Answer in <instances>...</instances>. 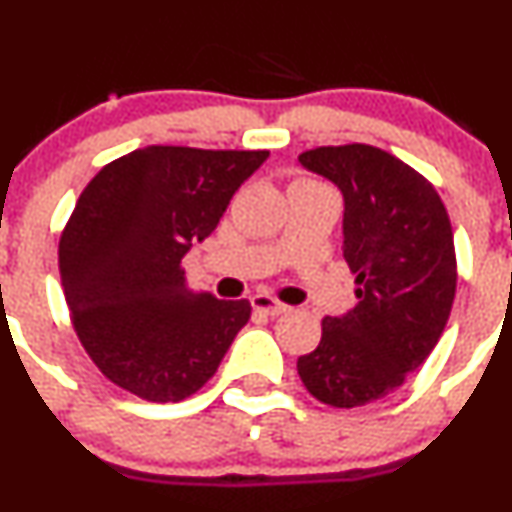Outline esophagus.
Here are the masks:
<instances>
[{"label": "esophagus", "mask_w": 512, "mask_h": 512, "mask_svg": "<svg viewBox=\"0 0 512 512\" xmlns=\"http://www.w3.org/2000/svg\"><path fill=\"white\" fill-rule=\"evenodd\" d=\"M252 309L260 314H265V317H280V314L287 312V304L277 302L275 297H270V294H255L252 297Z\"/></svg>", "instance_id": "34e87169"}]
</instances>
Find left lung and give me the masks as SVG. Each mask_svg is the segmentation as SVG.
Segmentation results:
<instances>
[{"label":"left lung","mask_w":512,"mask_h":512,"mask_svg":"<svg viewBox=\"0 0 512 512\" xmlns=\"http://www.w3.org/2000/svg\"><path fill=\"white\" fill-rule=\"evenodd\" d=\"M299 163L342 190L359 302L322 319V342L297 371L314 399L354 409L399 389L441 339L456 297L451 220L436 188L381 148L322 146Z\"/></svg>","instance_id":"8db88e82"}]
</instances>
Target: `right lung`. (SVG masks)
<instances>
[{
	"label": "right lung",
	"instance_id": "add662e5",
	"mask_svg": "<svg viewBox=\"0 0 512 512\" xmlns=\"http://www.w3.org/2000/svg\"><path fill=\"white\" fill-rule=\"evenodd\" d=\"M267 158L146 146L86 185L59 242L61 285L81 344L113 384L168 404L218 371L252 307L190 287L183 257Z\"/></svg>",
	"mask_w": 512,
	"mask_h": 512
}]
</instances>
